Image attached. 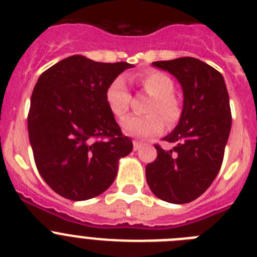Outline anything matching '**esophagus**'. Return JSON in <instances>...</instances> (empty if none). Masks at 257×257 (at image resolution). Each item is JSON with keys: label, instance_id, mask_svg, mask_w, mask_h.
Returning <instances> with one entry per match:
<instances>
[{"label": "esophagus", "instance_id": "34e87169", "mask_svg": "<svg viewBox=\"0 0 257 257\" xmlns=\"http://www.w3.org/2000/svg\"><path fill=\"white\" fill-rule=\"evenodd\" d=\"M133 144H134V151H139V149H142L143 147V143L138 142V140H134Z\"/></svg>", "mask_w": 257, "mask_h": 257}]
</instances>
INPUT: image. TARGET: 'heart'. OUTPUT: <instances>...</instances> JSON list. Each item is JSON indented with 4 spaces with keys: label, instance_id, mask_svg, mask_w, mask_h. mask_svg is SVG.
<instances>
[{
    "label": "heart",
    "instance_id": "heart-1",
    "mask_svg": "<svg viewBox=\"0 0 257 257\" xmlns=\"http://www.w3.org/2000/svg\"><path fill=\"white\" fill-rule=\"evenodd\" d=\"M138 81L144 91L152 96L147 117H126L121 122L122 130L131 136L157 135L163 130V121L157 114L163 115L167 124H172L180 117L181 108L179 101L174 97L175 83L167 74L158 70H149L138 77ZM105 100L110 112L117 118H122L130 106V92L122 77H118L108 86L105 91Z\"/></svg>",
    "mask_w": 257,
    "mask_h": 257
}]
</instances>
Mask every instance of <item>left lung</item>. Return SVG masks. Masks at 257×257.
Wrapping results in <instances>:
<instances>
[{"mask_svg":"<svg viewBox=\"0 0 257 257\" xmlns=\"http://www.w3.org/2000/svg\"><path fill=\"white\" fill-rule=\"evenodd\" d=\"M183 88V110L174 131L163 138L171 151L156 145L157 158L145 176L156 197L175 205L189 203L207 190L221 167L231 127L225 81L215 68L199 59L154 61Z\"/></svg>","mask_w":257,"mask_h":257,"instance_id":"obj_1","label":"left lung"}]
</instances>
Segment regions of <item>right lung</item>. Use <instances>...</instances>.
Listing matches in <instances>:
<instances>
[{"label":"right lung","mask_w":257,"mask_h":257,"mask_svg":"<svg viewBox=\"0 0 257 257\" xmlns=\"http://www.w3.org/2000/svg\"><path fill=\"white\" fill-rule=\"evenodd\" d=\"M128 63L65 58L41 74L31 97L28 134L37 170L59 196L86 201L114 181L133 151L105 100L108 86Z\"/></svg>","instance_id":"obj_1"}]
</instances>
